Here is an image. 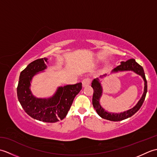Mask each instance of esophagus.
Instances as JSON below:
<instances>
[{"label": "esophagus", "mask_w": 157, "mask_h": 157, "mask_svg": "<svg viewBox=\"0 0 157 157\" xmlns=\"http://www.w3.org/2000/svg\"><path fill=\"white\" fill-rule=\"evenodd\" d=\"M90 84V79L89 78H85L82 80V86L83 87H86L88 86Z\"/></svg>", "instance_id": "1"}]
</instances>
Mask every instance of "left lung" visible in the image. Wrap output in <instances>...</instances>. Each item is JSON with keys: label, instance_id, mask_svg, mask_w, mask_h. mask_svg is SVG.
Returning a JSON list of instances; mask_svg holds the SVG:
<instances>
[{"label": "left lung", "instance_id": "8db88e82", "mask_svg": "<svg viewBox=\"0 0 157 157\" xmlns=\"http://www.w3.org/2000/svg\"><path fill=\"white\" fill-rule=\"evenodd\" d=\"M134 71L136 74L140 75L142 79H144V92H143V94L141 98L139 100L137 104H136L134 107L128 110V111H123L121 113H117L109 112L107 111H106L104 108H102V106L101 105V103H100V99H101L102 95V87L101 83L100 82V79L98 78L94 79V80L92 81L91 86L92 87L93 90H94V93H93L92 97V105L93 106H94V108L95 109L96 113H98V115L101 117L112 121H122V120L128 119L130 117H132V115H134L135 113L140 109L143 102L144 101L146 92H147V81H146V79L145 73L141 65H140L138 63L135 61V59H131L125 62L121 61V64L115 69H113L111 73H118L121 71ZM106 75L105 74L100 76V78H102L103 77H105Z\"/></svg>", "mask_w": 157, "mask_h": 157}]
</instances>
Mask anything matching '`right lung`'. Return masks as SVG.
I'll use <instances>...</instances> for the list:
<instances>
[{
  "instance_id": "add662e5",
  "label": "right lung",
  "mask_w": 157,
  "mask_h": 157,
  "mask_svg": "<svg viewBox=\"0 0 157 157\" xmlns=\"http://www.w3.org/2000/svg\"><path fill=\"white\" fill-rule=\"evenodd\" d=\"M48 59H39L29 63L20 73L17 88V98L22 108L31 117L38 121L55 123L64 119L75 96L82 90V83L57 88L49 98H37L30 90L33 77L47 68Z\"/></svg>"
}]
</instances>
